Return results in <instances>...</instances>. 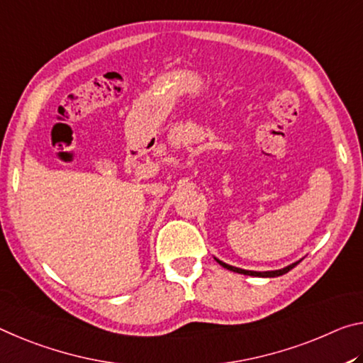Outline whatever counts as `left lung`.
<instances>
[{
  "instance_id": "1",
  "label": "left lung",
  "mask_w": 363,
  "mask_h": 363,
  "mask_svg": "<svg viewBox=\"0 0 363 363\" xmlns=\"http://www.w3.org/2000/svg\"><path fill=\"white\" fill-rule=\"evenodd\" d=\"M218 264H220L223 269H227V270H231V272H236V273H241V275H249V277H264V278H273V277H280V275H284V273H288L291 269H294L296 265H298L299 262H294V264H291V265H288V267H284V269H280V270H272V272H254V270H245V269H238V267H233V265H228V264H225V262H222V260H218V259H216Z\"/></svg>"
}]
</instances>
